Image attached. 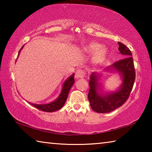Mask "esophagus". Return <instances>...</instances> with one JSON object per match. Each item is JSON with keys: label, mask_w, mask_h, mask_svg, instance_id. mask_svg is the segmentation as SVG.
<instances>
[{"label": "esophagus", "mask_w": 152, "mask_h": 152, "mask_svg": "<svg viewBox=\"0 0 152 152\" xmlns=\"http://www.w3.org/2000/svg\"><path fill=\"white\" fill-rule=\"evenodd\" d=\"M84 74H85V72H84V70H81V69H78V70H76L75 73V78L78 79L83 78L84 76Z\"/></svg>", "instance_id": "34e87169"}]
</instances>
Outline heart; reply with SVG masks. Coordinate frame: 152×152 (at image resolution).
I'll use <instances>...</instances> for the list:
<instances>
[{
    "label": "heart",
    "mask_w": 152,
    "mask_h": 152,
    "mask_svg": "<svg viewBox=\"0 0 152 152\" xmlns=\"http://www.w3.org/2000/svg\"><path fill=\"white\" fill-rule=\"evenodd\" d=\"M84 50L90 53L94 52V60L99 62L103 60L107 54V49L97 43H91L84 47Z\"/></svg>",
    "instance_id": "1"
}]
</instances>
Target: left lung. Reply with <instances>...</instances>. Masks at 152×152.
<instances>
[{
  "label": "left lung",
  "mask_w": 152,
  "mask_h": 152,
  "mask_svg": "<svg viewBox=\"0 0 152 152\" xmlns=\"http://www.w3.org/2000/svg\"><path fill=\"white\" fill-rule=\"evenodd\" d=\"M120 53L125 58L117 61L104 68L105 72H117L121 77L122 83L116 91L103 92L101 84L99 82L101 73L92 72L90 77V89L88 99L90 105L94 111L107 113L113 111L125 103L133 88L135 79V72L132 53L129 49L122 43L118 42Z\"/></svg>",
  "instance_id": "8db88e82"
}]
</instances>
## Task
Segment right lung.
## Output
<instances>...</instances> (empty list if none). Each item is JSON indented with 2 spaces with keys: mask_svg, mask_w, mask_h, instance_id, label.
Masks as SVG:
<instances>
[{
  "mask_svg": "<svg viewBox=\"0 0 152 152\" xmlns=\"http://www.w3.org/2000/svg\"><path fill=\"white\" fill-rule=\"evenodd\" d=\"M23 46L19 50L18 56H19L20 51H21ZM74 82H75L74 81V74H72L64 82L60 94L55 101L49 102V103L47 104H33L31 103V102H29V104L33 105V107L37 108V109L42 110V111L50 113L56 111V110L60 109L64 106V104H65L67 98H68V96L69 92H70V88L74 84Z\"/></svg>",
  "mask_w": 152,
  "mask_h": 152,
  "instance_id": "right-lung-1",
  "label": "right lung"
}]
</instances>
